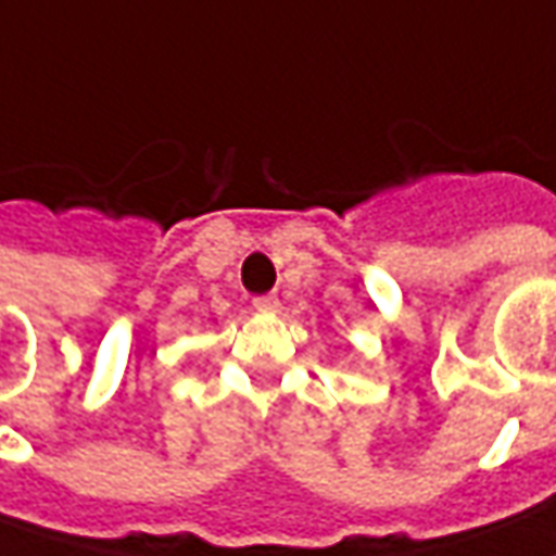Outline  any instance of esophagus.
Returning <instances> with one entry per match:
<instances>
[{
	"label": "esophagus",
	"mask_w": 556,
	"mask_h": 556,
	"mask_svg": "<svg viewBox=\"0 0 556 556\" xmlns=\"http://www.w3.org/2000/svg\"><path fill=\"white\" fill-rule=\"evenodd\" d=\"M255 307H258V311H264V314H277L279 298L277 295H258L255 298Z\"/></svg>",
	"instance_id": "obj_1"
}]
</instances>
